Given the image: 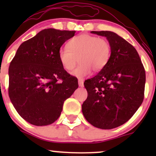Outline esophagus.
<instances>
[{"label": "esophagus", "mask_w": 156, "mask_h": 156, "mask_svg": "<svg viewBox=\"0 0 156 156\" xmlns=\"http://www.w3.org/2000/svg\"><path fill=\"white\" fill-rule=\"evenodd\" d=\"M78 86L80 87H83V81L82 80H78Z\"/></svg>", "instance_id": "34e87169"}]
</instances>
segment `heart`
<instances>
[{"label":"heart","instance_id":"1","mask_svg":"<svg viewBox=\"0 0 156 156\" xmlns=\"http://www.w3.org/2000/svg\"><path fill=\"white\" fill-rule=\"evenodd\" d=\"M111 55V46L106 39L89 34H81L68 42L67 48H62L58 52L61 64L67 71L78 67L71 74L79 79L90 75L92 69L99 72L105 67Z\"/></svg>","mask_w":156,"mask_h":156}]
</instances>
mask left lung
Returning a JSON list of instances; mask_svg holds the SVG:
<instances>
[{
  "mask_svg": "<svg viewBox=\"0 0 156 156\" xmlns=\"http://www.w3.org/2000/svg\"><path fill=\"white\" fill-rule=\"evenodd\" d=\"M91 33L106 37L111 55L105 67L84 82L88 96L82 112L93 126L112 129L129 120L142 103L145 70L136 50L117 34Z\"/></svg>",
  "mask_w": 156,
  "mask_h": 156,
  "instance_id": "1",
  "label": "left lung"
}]
</instances>
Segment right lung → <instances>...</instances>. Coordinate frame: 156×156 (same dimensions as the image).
<instances>
[{
	"mask_svg": "<svg viewBox=\"0 0 156 156\" xmlns=\"http://www.w3.org/2000/svg\"><path fill=\"white\" fill-rule=\"evenodd\" d=\"M76 31L47 28L23 42L9 68V95L17 113L37 126L59 117L64 102L78 87L61 64L58 52Z\"/></svg>",
	"mask_w": 156,
	"mask_h": 156,
	"instance_id": "obj_1",
	"label": "right lung"
}]
</instances>
